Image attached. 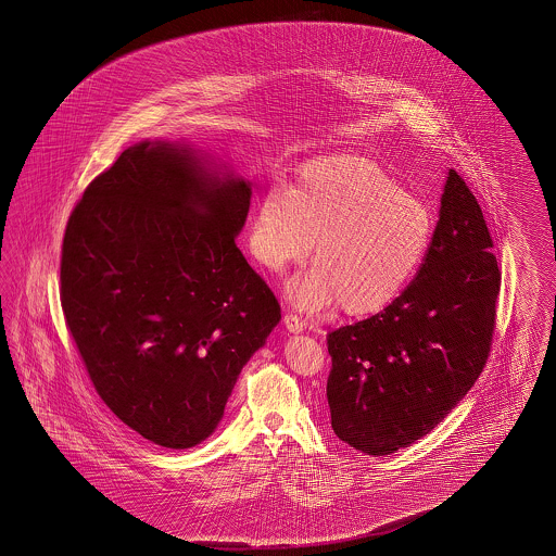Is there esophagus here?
I'll use <instances>...</instances> for the list:
<instances>
[{"instance_id": "1", "label": "esophagus", "mask_w": 556, "mask_h": 556, "mask_svg": "<svg viewBox=\"0 0 556 556\" xmlns=\"http://www.w3.org/2000/svg\"><path fill=\"white\" fill-rule=\"evenodd\" d=\"M283 326L289 333H301V331H303V321L299 319L298 315H293V313H285Z\"/></svg>"}]
</instances>
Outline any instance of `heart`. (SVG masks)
Instances as JSON below:
<instances>
[{
    "instance_id": "obj_1",
    "label": "heart",
    "mask_w": 556,
    "mask_h": 556,
    "mask_svg": "<svg viewBox=\"0 0 556 556\" xmlns=\"http://www.w3.org/2000/svg\"><path fill=\"white\" fill-rule=\"evenodd\" d=\"M435 218L383 166L359 154L315 159L293 189L263 192L251 227V253L273 273L305 261L315 269L289 285L303 312L338 307L348 317L388 309L430 253Z\"/></svg>"
}]
</instances>
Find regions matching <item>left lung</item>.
I'll return each instance as SVG.
<instances>
[{"mask_svg":"<svg viewBox=\"0 0 556 556\" xmlns=\"http://www.w3.org/2000/svg\"><path fill=\"white\" fill-rule=\"evenodd\" d=\"M430 253L388 309L327 336L339 440L369 456L432 432L486 366L501 291L482 208L450 168Z\"/></svg>","mask_w":556,"mask_h":556,"instance_id":"obj_1","label":"left lung"}]
</instances>
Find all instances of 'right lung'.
<instances>
[{
	"mask_svg": "<svg viewBox=\"0 0 556 556\" xmlns=\"http://www.w3.org/2000/svg\"><path fill=\"white\" fill-rule=\"evenodd\" d=\"M251 182L189 144L142 140L84 190L60 299L102 402L150 442L215 432L244 364L281 319L235 243Z\"/></svg>",
	"mask_w": 556,
	"mask_h": 556,
	"instance_id": "obj_1",
	"label": "right lung"
}]
</instances>
